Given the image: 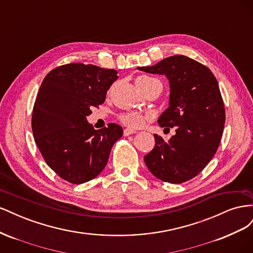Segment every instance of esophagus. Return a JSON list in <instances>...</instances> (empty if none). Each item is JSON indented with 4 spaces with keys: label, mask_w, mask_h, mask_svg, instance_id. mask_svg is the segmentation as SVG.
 I'll list each match as a JSON object with an SVG mask.
<instances>
[{
    "label": "esophagus",
    "mask_w": 253,
    "mask_h": 253,
    "mask_svg": "<svg viewBox=\"0 0 253 253\" xmlns=\"http://www.w3.org/2000/svg\"><path fill=\"white\" fill-rule=\"evenodd\" d=\"M135 133H136V131H135V129H133V128H125V129H124L125 136H128V135L135 134Z\"/></svg>",
    "instance_id": "esophagus-1"
}]
</instances>
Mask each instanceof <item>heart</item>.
Listing matches in <instances>:
<instances>
[{"label": "heart", "instance_id": "1", "mask_svg": "<svg viewBox=\"0 0 253 253\" xmlns=\"http://www.w3.org/2000/svg\"><path fill=\"white\" fill-rule=\"evenodd\" d=\"M137 80L150 82V81H154L157 79L148 77V76H140L139 78H137ZM120 120L124 122L126 126H129V127H133V128H137V127H140L141 126H143L144 121H145V117L143 116V115H141L139 113H135V112L134 113H125L120 116Z\"/></svg>", "mask_w": 253, "mask_h": 253}]
</instances>
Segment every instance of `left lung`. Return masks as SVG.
<instances>
[{
  "label": "left lung",
  "mask_w": 253,
  "mask_h": 253,
  "mask_svg": "<svg viewBox=\"0 0 253 253\" xmlns=\"http://www.w3.org/2000/svg\"><path fill=\"white\" fill-rule=\"evenodd\" d=\"M137 68L169 80V106L157 121L160 126L175 129L169 141L154 134L155 147L144 163L160 180L185 182L209 164L223 135L225 106L217 80L208 67L181 55Z\"/></svg>",
  "instance_id": "left-lung-1"
}]
</instances>
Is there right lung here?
Masks as SVG:
<instances>
[{"label": "right lung", "instance_id": "right-lung-1", "mask_svg": "<svg viewBox=\"0 0 253 253\" xmlns=\"http://www.w3.org/2000/svg\"><path fill=\"white\" fill-rule=\"evenodd\" d=\"M117 74L93 64H66L49 72L38 91L32 118L35 141L45 163L68 182L97 177L124 134L116 124L96 131L86 120L90 109L104 102Z\"/></svg>", "mask_w": 253, "mask_h": 253}]
</instances>
